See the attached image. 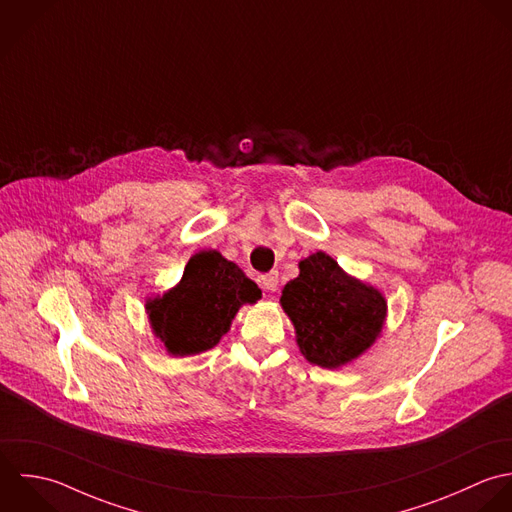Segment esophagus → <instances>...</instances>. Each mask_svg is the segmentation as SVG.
Masks as SVG:
<instances>
[{
	"mask_svg": "<svg viewBox=\"0 0 512 512\" xmlns=\"http://www.w3.org/2000/svg\"><path fill=\"white\" fill-rule=\"evenodd\" d=\"M260 280H262L264 290H268V292H276V290H278V286H280L278 272H268V274H264Z\"/></svg>",
	"mask_w": 512,
	"mask_h": 512,
	"instance_id": "34e87169",
	"label": "esophagus"
}]
</instances>
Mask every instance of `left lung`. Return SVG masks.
I'll return each mask as SVG.
<instances>
[{
	"mask_svg": "<svg viewBox=\"0 0 512 512\" xmlns=\"http://www.w3.org/2000/svg\"><path fill=\"white\" fill-rule=\"evenodd\" d=\"M280 306L290 318L302 355L324 369H340L363 355L385 326L387 300L375 286L349 276L326 252L298 264Z\"/></svg>",
	"mask_w": 512,
	"mask_h": 512,
	"instance_id": "left-lung-1",
	"label": "left lung"
}]
</instances>
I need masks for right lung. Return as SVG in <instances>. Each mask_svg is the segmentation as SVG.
I'll return each instance as SVG.
<instances>
[{"mask_svg": "<svg viewBox=\"0 0 512 512\" xmlns=\"http://www.w3.org/2000/svg\"><path fill=\"white\" fill-rule=\"evenodd\" d=\"M262 290L218 250L190 256L176 286L147 298L151 330L172 357L212 349L230 330L244 304H256Z\"/></svg>", "mask_w": 512, "mask_h": 512, "instance_id": "obj_1", "label": "right lung"}]
</instances>
